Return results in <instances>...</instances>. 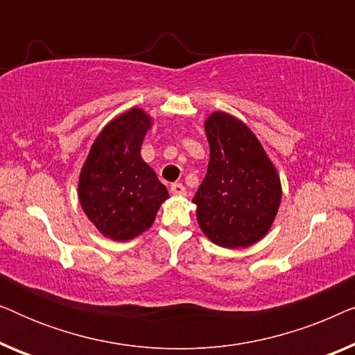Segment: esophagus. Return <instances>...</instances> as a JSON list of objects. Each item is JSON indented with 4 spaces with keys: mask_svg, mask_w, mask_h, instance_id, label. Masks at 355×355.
<instances>
[{
    "mask_svg": "<svg viewBox=\"0 0 355 355\" xmlns=\"http://www.w3.org/2000/svg\"><path fill=\"white\" fill-rule=\"evenodd\" d=\"M171 193H174V196H186L187 191L181 182H174L171 186Z\"/></svg>",
    "mask_w": 355,
    "mask_h": 355,
    "instance_id": "1",
    "label": "esophagus"
}]
</instances>
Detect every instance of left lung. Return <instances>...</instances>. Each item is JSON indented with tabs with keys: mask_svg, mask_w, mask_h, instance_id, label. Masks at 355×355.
<instances>
[{
	"mask_svg": "<svg viewBox=\"0 0 355 355\" xmlns=\"http://www.w3.org/2000/svg\"><path fill=\"white\" fill-rule=\"evenodd\" d=\"M205 132L210 163L192 200L197 221L218 245L249 247L273 225L279 176L259 139L234 116L215 111L205 121Z\"/></svg>",
	"mask_w": 355,
	"mask_h": 355,
	"instance_id": "left-lung-1",
	"label": "left lung"
}]
</instances>
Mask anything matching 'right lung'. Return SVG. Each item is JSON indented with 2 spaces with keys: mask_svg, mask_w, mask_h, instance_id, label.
<instances>
[{
  "mask_svg": "<svg viewBox=\"0 0 355 355\" xmlns=\"http://www.w3.org/2000/svg\"><path fill=\"white\" fill-rule=\"evenodd\" d=\"M152 119L132 108L111 121L92 145L79 178L82 210L103 236L129 241L153 225L166 187L140 157Z\"/></svg>",
  "mask_w": 355,
  "mask_h": 355,
  "instance_id": "obj_1",
  "label": "right lung"
}]
</instances>
